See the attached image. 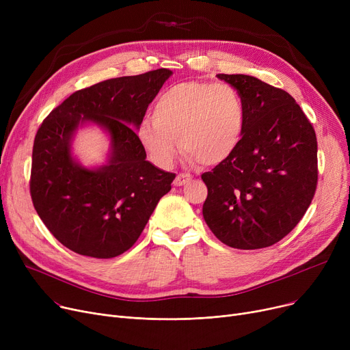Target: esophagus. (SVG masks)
Listing matches in <instances>:
<instances>
[{"label": "esophagus", "mask_w": 350, "mask_h": 350, "mask_svg": "<svg viewBox=\"0 0 350 350\" xmlns=\"http://www.w3.org/2000/svg\"><path fill=\"white\" fill-rule=\"evenodd\" d=\"M190 181H191V176H190V174L180 173V174H177V176H176V178H174V186L181 187V186L187 185V183H190Z\"/></svg>", "instance_id": "1"}]
</instances>
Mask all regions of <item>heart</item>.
Instances as JSON below:
<instances>
[{"instance_id":"b5f03b06","label":"heart","mask_w":350,"mask_h":350,"mask_svg":"<svg viewBox=\"0 0 350 350\" xmlns=\"http://www.w3.org/2000/svg\"><path fill=\"white\" fill-rule=\"evenodd\" d=\"M154 118L137 126V139L159 167H172L180 146L191 163L217 165L240 146L245 110L238 92L226 83L189 81L165 89Z\"/></svg>"}]
</instances>
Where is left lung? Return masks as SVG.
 Segmentation results:
<instances>
[{
    "mask_svg": "<svg viewBox=\"0 0 350 350\" xmlns=\"http://www.w3.org/2000/svg\"><path fill=\"white\" fill-rule=\"evenodd\" d=\"M217 77L241 96L245 126L232 156L201 174L203 215L226 245L265 248L295 228L315 196L317 135L288 92L248 75Z\"/></svg>",
    "mask_w": 350,
    "mask_h": 350,
    "instance_id": "8db88e82",
    "label": "left lung"
}]
</instances>
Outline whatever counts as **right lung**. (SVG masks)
Instances as JSON below:
<instances>
[{
    "mask_svg": "<svg viewBox=\"0 0 350 350\" xmlns=\"http://www.w3.org/2000/svg\"><path fill=\"white\" fill-rule=\"evenodd\" d=\"M170 69L107 79L77 90L55 107L33 140L29 191L33 207L70 251L113 258L131 248L172 190L174 173L146 160L136 131ZM94 121L111 135L107 165L86 170L70 154L79 124Z\"/></svg>",
    "mask_w": 350,
    "mask_h": 350,
    "instance_id": "obj_1",
    "label": "right lung"
}]
</instances>
